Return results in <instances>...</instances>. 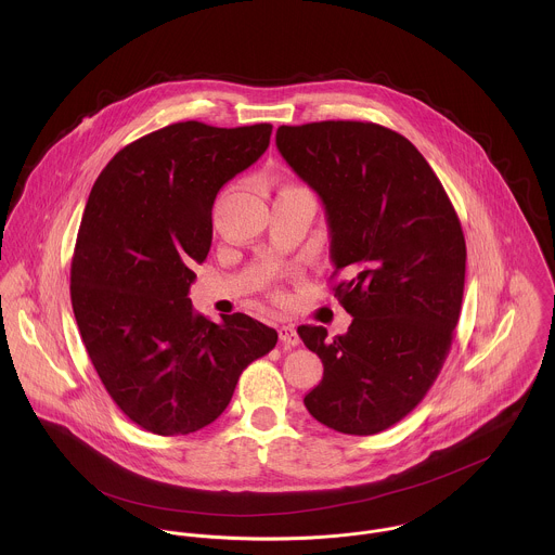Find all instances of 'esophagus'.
Here are the masks:
<instances>
[{"instance_id": "34e87169", "label": "esophagus", "mask_w": 555, "mask_h": 555, "mask_svg": "<svg viewBox=\"0 0 555 555\" xmlns=\"http://www.w3.org/2000/svg\"><path fill=\"white\" fill-rule=\"evenodd\" d=\"M278 335H280V341H282L284 346H288V348H293V346L299 344V333H297V328H295L293 324H282V326L278 328Z\"/></svg>"}]
</instances>
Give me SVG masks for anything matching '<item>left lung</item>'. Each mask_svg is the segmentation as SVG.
Listing matches in <instances>:
<instances>
[{
	"mask_svg": "<svg viewBox=\"0 0 555 555\" xmlns=\"http://www.w3.org/2000/svg\"><path fill=\"white\" fill-rule=\"evenodd\" d=\"M275 145L324 207L344 335L301 324L324 365L306 408L322 425L372 436L401 421L438 378L457 326L466 241L427 159L367 121L280 126Z\"/></svg>",
	"mask_w": 555,
	"mask_h": 555,
	"instance_id": "obj_1",
	"label": "left lung"
}]
</instances>
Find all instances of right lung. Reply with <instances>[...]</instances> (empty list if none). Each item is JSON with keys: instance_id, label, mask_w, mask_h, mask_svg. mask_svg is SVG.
<instances>
[{"instance_id": "add662e5", "label": "right lung", "mask_w": 555, "mask_h": 555, "mask_svg": "<svg viewBox=\"0 0 555 555\" xmlns=\"http://www.w3.org/2000/svg\"><path fill=\"white\" fill-rule=\"evenodd\" d=\"M271 124L181 121L115 154L95 179L70 271L87 354L121 412L158 436L214 423L241 372L273 350L275 328L245 317L216 324L192 310V262L211 247L224 183L260 158Z\"/></svg>"}]
</instances>
